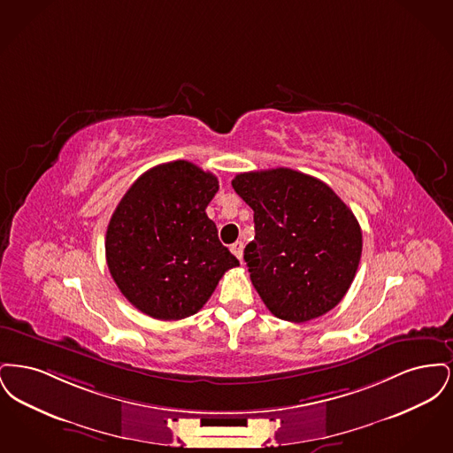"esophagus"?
Instances as JSON below:
<instances>
[{
  "label": "esophagus",
  "instance_id": "1",
  "mask_svg": "<svg viewBox=\"0 0 453 453\" xmlns=\"http://www.w3.org/2000/svg\"><path fill=\"white\" fill-rule=\"evenodd\" d=\"M231 251H233V255L241 261V257H242V242L236 241L234 244H231Z\"/></svg>",
  "mask_w": 453,
  "mask_h": 453
}]
</instances>
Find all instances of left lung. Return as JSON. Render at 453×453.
Instances as JSON below:
<instances>
[{
    "label": "left lung",
    "instance_id": "obj_1",
    "mask_svg": "<svg viewBox=\"0 0 453 453\" xmlns=\"http://www.w3.org/2000/svg\"><path fill=\"white\" fill-rule=\"evenodd\" d=\"M233 188L255 212L244 261L268 311L305 323L336 307L362 257V229L345 202L290 168L239 173Z\"/></svg>",
    "mask_w": 453,
    "mask_h": 453
}]
</instances>
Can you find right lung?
<instances>
[{
  "label": "right lung",
  "instance_id": "add662e5",
  "mask_svg": "<svg viewBox=\"0 0 453 453\" xmlns=\"http://www.w3.org/2000/svg\"><path fill=\"white\" fill-rule=\"evenodd\" d=\"M217 190V176L180 159L141 174L119 202L107 227L108 270L141 312L161 321L194 316L239 266L205 214Z\"/></svg>",
  "mask_w": 453,
  "mask_h": 453
}]
</instances>
